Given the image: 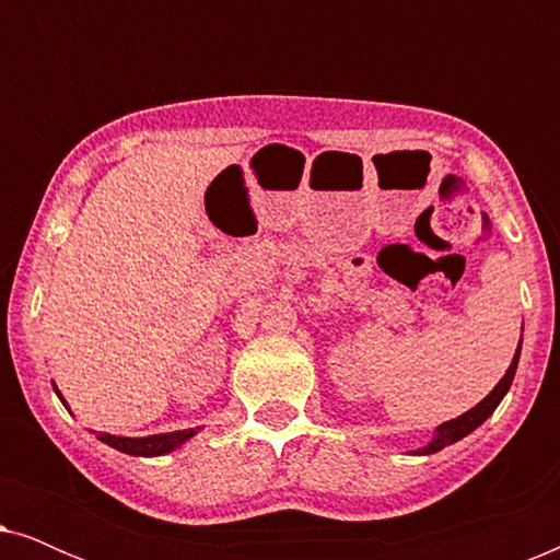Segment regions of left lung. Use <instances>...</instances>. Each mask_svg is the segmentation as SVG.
Wrapping results in <instances>:
<instances>
[{
    "mask_svg": "<svg viewBox=\"0 0 560 560\" xmlns=\"http://www.w3.org/2000/svg\"><path fill=\"white\" fill-rule=\"evenodd\" d=\"M520 349H523V339H520V347L515 351V357H512V364L508 366V372H504V377L497 382V387L485 397V400H481L479 405H474L471 410H466L464 416H458L454 420H446V423H441L439 428H435L431 443H428V446H423V448H418V451H410V454H416V456L435 454V451L446 448V446H451V443L462 441L464 435H469L471 431H477V428L485 423V420L497 410V405L502 402V397L508 395V389H510L512 380H515V372H517Z\"/></svg>",
    "mask_w": 560,
    "mask_h": 560,
    "instance_id": "1",
    "label": "left lung"
}]
</instances>
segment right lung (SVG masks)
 Segmentation results:
<instances>
[{"label": "right lung", "mask_w": 560, "mask_h": 560, "mask_svg": "<svg viewBox=\"0 0 560 560\" xmlns=\"http://www.w3.org/2000/svg\"><path fill=\"white\" fill-rule=\"evenodd\" d=\"M52 389H56V395L60 397V402L66 405L63 395H60V389L56 385H52ZM66 408H68V405H66ZM194 435H196V428H188V431L144 435V439H127V435L96 433V439L104 441L106 446L117 448V451H121V454H129V456H165V454H171V451L180 448L183 443H186L188 439H194Z\"/></svg>", "instance_id": "right-lung-1"}]
</instances>
